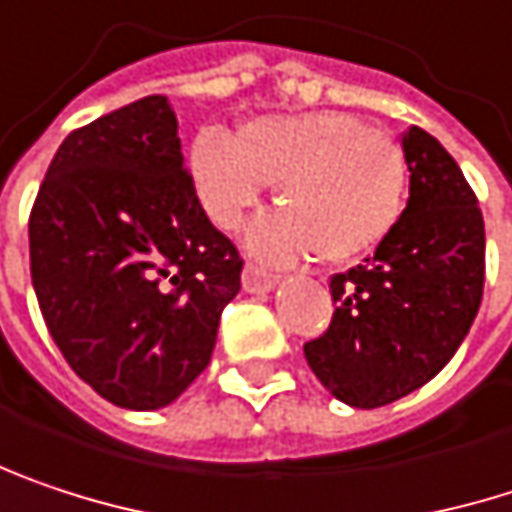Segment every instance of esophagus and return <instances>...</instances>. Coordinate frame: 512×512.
Instances as JSON below:
<instances>
[{
  "mask_svg": "<svg viewBox=\"0 0 512 512\" xmlns=\"http://www.w3.org/2000/svg\"><path fill=\"white\" fill-rule=\"evenodd\" d=\"M275 284H278V275L260 269L257 263H246V269H243V290L246 293H266Z\"/></svg>",
  "mask_w": 512,
  "mask_h": 512,
  "instance_id": "obj_1",
  "label": "esophagus"
}]
</instances>
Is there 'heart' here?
<instances>
[{
  "label": "heart",
  "instance_id": "heart-1",
  "mask_svg": "<svg viewBox=\"0 0 512 512\" xmlns=\"http://www.w3.org/2000/svg\"><path fill=\"white\" fill-rule=\"evenodd\" d=\"M193 169L210 219L237 228L266 184H278V213L260 219L249 243L260 257L316 252L343 263L375 249L401 219L407 161L393 137L340 111L263 117L237 140L219 128L199 134Z\"/></svg>",
  "mask_w": 512,
  "mask_h": 512
}]
</instances>
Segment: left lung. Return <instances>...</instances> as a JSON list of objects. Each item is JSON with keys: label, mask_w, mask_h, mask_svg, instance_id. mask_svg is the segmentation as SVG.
I'll list each match as a JSON object with an SVG mask.
<instances>
[{"label": "left lung", "mask_w": 512, "mask_h": 512, "mask_svg": "<svg viewBox=\"0 0 512 512\" xmlns=\"http://www.w3.org/2000/svg\"><path fill=\"white\" fill-rule=\"evenodd\" d=\"M410 199L375 255L331 275L334 316L304 357L351 407H384L428 384L469 334L487 269L478 196L440 143L410 125L401 137Z\"/></svg>", "instance_id": "1"}]
</instances>
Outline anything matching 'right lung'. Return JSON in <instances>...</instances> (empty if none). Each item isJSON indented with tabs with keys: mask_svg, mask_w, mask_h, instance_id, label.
<instances>
[{
	"mask_svg": "<svg viewBox=\"0 0 512 512\" xmlns=\"http://www.w3.org/2000/svg\"><path fill=\"white\" fill-rule=\"evenodd\" d=\"M31 284L72 372L128 410H158L210 363L243 257L213 228L166 96L75 128L28 216Z\"/></svg>",
	"mask_w": 512,
	"mask_h": 512,
	"instance_id": "add662e5",
	"label": "right lung"
}]
</instances>
